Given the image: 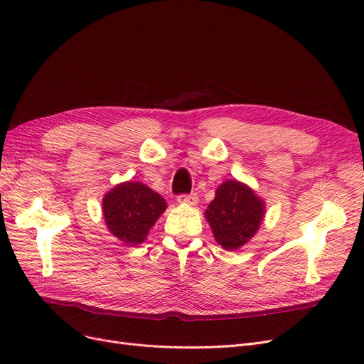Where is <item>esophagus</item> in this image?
Instances as JSON below:
<instances>
[{
    "mask_svg": "<svg viewBox=\"0 0 364 364\" xmlns=\"http://www.w3.org/2000/svg\"><path fill=\"white\" fill-rule=\"evenodd\" d=\"M178 201H179V203H185V205L194 206L196 203L198 201V197H197V194H194V193H191V194H181V196H178Z\"/></svg>",
    "mask_w": 364,
    "mask_h": 364,
    "instance_id": "esophagus-1",
    "label": "esophagus"
}]
</instances>
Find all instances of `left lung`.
Instances as JSON below:
<instances>
[{
	"label": "left lung",
	"mask_w": 364,
	"mask_h": 364,
	"mask_svg": "<svg viewBox=\"0 0 364 364\" xmlns=\"http://www.w3.org/2000/svg\"><path fill=\"white\" fill-rule=\"evenodd\" d=\"M263 216L264 203L251 188L237 181H227L218 188L206 210L216 242L228 251L248 242L259 228Z\"/></svg>",
	"instance_id": "left-lung-1"
}]
</instances>
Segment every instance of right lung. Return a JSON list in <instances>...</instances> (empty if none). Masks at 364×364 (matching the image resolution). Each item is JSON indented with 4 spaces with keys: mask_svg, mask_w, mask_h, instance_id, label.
Returning <instances> with one entry per match:
<instances>
[{
    "mask_svg": "<svg viewBox=\"0 0 364 364\" xmlns=\"http://www.w3.org/2000/svg\"><path fill=\"white\" fill-rule=\"evenodd\" d=\"M167 205L164 198L139 182L114 186L103 198V212L112 235L128 246L141 243Z\"/></svg>",
    "mask_w": 364,
    "mask_h": 364,
    "instance_id": "add662e5",
    "label": "right lung"
}]
</instances>
